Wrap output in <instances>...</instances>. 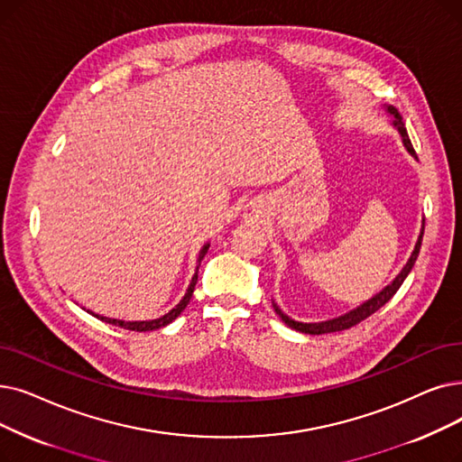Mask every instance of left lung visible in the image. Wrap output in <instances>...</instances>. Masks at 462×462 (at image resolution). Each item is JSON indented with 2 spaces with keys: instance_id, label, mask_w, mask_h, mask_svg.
<instances>
[{
  "instance_id": "8db88e82",
  "label": "left lung",
  "mask_w": 462,
  "mask_h": 462,
  "mask_svg": "<svg viewBox=\"0 0 462 462\" xmlns=\"http://www.w3.org/2000/svg\"><path fill=\"white\" fill-rule=\"evenodd\" d=\"M387 111H389L391 115H394V126L398 128L400 135H402V142H404L406 149H408L411 154H415V149H413V145H411V142H410L406 126H404V120H402V116H400L398 109H394L393 106H389ZM423 232H425V228H420V234H419V239H417V244H415V249H413V253H411V256H410V260H408V264L404 266V270L396 275V279L393 281L391 285H387L379 294H375L374 298H370L368 302H365L363 306H358L356 310H353V311H349V313H346V315H342V317H337V319L325 320V323H310V325H308V323H296V320L289 319L275 304H273V310L277 311V315H279L281 319L285 320V325H289L291 328H294V330H298V332H304V334H328V332H339V330H346V328H351V327L358 325L360 320H365L366 317H370L372 313H375L379 308H383V306L389 302V300L396 294V291H398L400 287H402L404 279H406L408 273L411 272V268H413V264H415V260H417V256H419L420 242H423Z\"/></svg>"
}]
</instances>
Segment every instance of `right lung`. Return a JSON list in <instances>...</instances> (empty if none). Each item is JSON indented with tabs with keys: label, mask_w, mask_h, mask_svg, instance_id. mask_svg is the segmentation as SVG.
<instances>
[{
	"label": "right lung",
	"mask_w": 462,
	"mask_h": 462,
	"mask_svg": "<svg viewBox=\"0 0 462 462\" xmlns=\"http://www.w3.org/2000/svg\"><path fill=\"white\" fill-rule=\"evenodd\" d=\"M208 249H209V245H206L202 251H199V256H198V263H202L204 260V256H206V253H208ZM196 281H198V273L192 277V283H190V287H189V291H187V294H185V298L181 300V302H179L170 313H166L164 317H160V319H154V320H139V323H125V320H116V319H107V317H99V315H94L92 311V315L94 317H97V319H102V320H106V323H111V325H116V327H120V328H126V330H134V332H147V330H156V328H162V327H166V325H170L171 320H175L179 315H181V311L187 308V304L190 302V298H192V292H194V287H196Z\"/></svg>",
	"instance_id": "right-lung-1"
}]
</instances>
